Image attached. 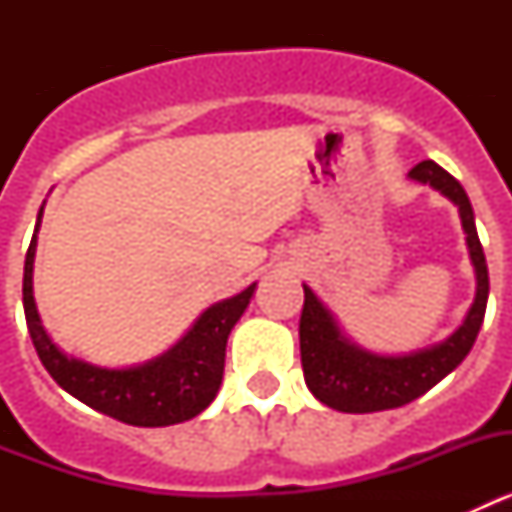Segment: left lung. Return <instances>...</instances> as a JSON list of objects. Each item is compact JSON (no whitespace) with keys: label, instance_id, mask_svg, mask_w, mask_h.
I'll list each match as a JSON object with an SVG mask.
<instances>
[{"label":"left lung","instance_id":"8db88e82","mask_svg":"<svg viewBox=\"0 0 512 512\" xmlns=\"http://www.w3.org/2000/svg\"><path fill=\"white\" fill-rule=\"evenodd\" d=\"M410 176L415 182L431 184L459 207L469 256L477 271V297L464 325L438 346L410 356H377L348 341L323 302L312 295L310 287H305V305L300 315L302 372L312 395L341 413H377V410L402 408L415 397L425 395L467 359L477 341L479 325L485 320L490 277H487L485 251L479 243L467 192L436 161H420L410 169Z\"/></svg>","mask_w":512,"mask_h":512}]
</instances>
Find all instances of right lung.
Here are the masks:
<instances>
[{
	"mask_svg": "<svg viewBox=\"0 0 512 512\" xmlns=\"http://www.w3.org/2000/svg\"><path fill=\"white\" fill-rule=\"evenodd\" d=\"M40 215H43V207H40ZM38 225H35V235H38ZM35 235L25 256L22 305H25L27 330H30L35 351L58 387H63L89 408L110 415L120 423L140 425V428H161V425L184 423L200 415L220 390L230 330L248 307L256 284L243 289L241 295L217 302L210 310L202 312L187 336L174 348H169L164 356L143 366H133V369H99V366L69 359L63 351H58L40 323L33 300Z\"/></svg>",
	"mask_w": 512,
	"mask_h": 512,
	"instance_id": "right-lung-1",
	"label": "right lung"
}]
</instances>
